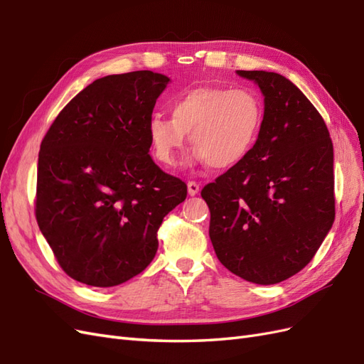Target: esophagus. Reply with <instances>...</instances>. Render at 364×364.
I'll list each match as a JSON object with an SVG mask.
<instances>
[{"label": "esophagus", "instance_id": "esophagus-1", "mask_svg": "<svg viewBox=\"0 0 364 364\" xmlns=\"http://www.w3.org/2000/svg\"><path fill=\"white\" fill-rule=\"evenodd\" d=\"M186 186H188V194L190 196H196V194H199V191H200V185L194 182V181H190L188 183H186Z\"/></svg>", "mask_w": 364, "mask_h": 364}]
</instances>
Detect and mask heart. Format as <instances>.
Returning <instances> with one entry per match:
<instances>
[{
	"mask_svg": "<svg viewBox=\"0 0 364 364\" xmlns=\"http://www.w3.org/2000/svg\"><path fill=\"white\" fill-rule=\"evenodd\" d=\"M171 118L153 114L147 124L155 158L173 167L190 134L196 158L213 168H230L255 146L264 118L259 95L247 87L202 86L174 97Z\"/></svg>",
	"mask_w": 364,
	"mask_h": 364,
	"instance_id": "obj_1",
	"label": "heart"
}]
</instances>
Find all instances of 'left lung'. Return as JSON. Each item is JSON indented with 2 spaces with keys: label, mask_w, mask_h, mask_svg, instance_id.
<instances>
[{
  "label": "left lung",
  "mask_w": 364,
  "mask_h": 364,
  "mask_svg": "<svg viewBox=\"0 0 364 364\" xmlns=\"http://www.w3.org/2000/svg\"><path fill=\"white\" fill-rule=\"evenodd\" d=\"M264 95L255 146L208 183L209 238L237 277L278 284L313 259L336 217L333 141L322 115L284 75L237 71Z\"/></svg>",
  "instance_id": "1"
}]
</instances>
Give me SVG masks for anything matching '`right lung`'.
Returning <instances> with one entry per match:
<instances>
[{
	"label": "right lung",
	"instance_id": "1",
	"mask_svg": "<svg viewBox=\"0 0 364 364\" xmlns=\"http://www.w3.org/2000/svg\"><path fill=\"white\" fill-rule=\"evenodd\" d=\"M170 82L153 71L106 75L65 106L41 142L36 220L62 270L114 287L144 270L164 217L186 185L153 162L147 124Z\"/></svg>",
	"mask_w": 364,
	"mask_h": 364
}]
</instances>
